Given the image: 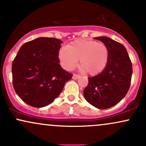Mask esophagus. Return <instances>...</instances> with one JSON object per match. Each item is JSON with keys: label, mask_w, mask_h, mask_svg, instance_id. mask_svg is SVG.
<instances>
[{"label": "esophagus", "mask_w": 146, "mask_h": 146, "mask_svg": "<svg viewBox=\"0 0 146 146\" xmlns=\"http://www.w3.org/2000/svg\"><path fill=\"white\" fill-rule=\"evenodd\" d=\"M80 78V76L79 75H78V74H73V79L77 80V79H78V78Z\"/></svg>", "instance_id": "esophagus-1"}]
</instances>
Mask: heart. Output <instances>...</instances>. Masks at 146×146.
I'll list each match as a JSON object with an SVG mask.
<instances>
[{
    "label": "heart",
    "mask_w": 146,
    "mask_h": 146,
    "mask_svg": "<svg viewBox=\"0 0 146 146\" xmlns=\"http://www.w3.org/2000/svg\"><path fill=\"white\" fill-rule=\"evenodd\" d=\"M109 56L106 45L87 39L75 40L60 49L58 53L59 60L64 69H74L80 60L81 70L90 76H96L105 69Z\"/></svg>",
    "instance_id": "heart-1"
}]
</instances>
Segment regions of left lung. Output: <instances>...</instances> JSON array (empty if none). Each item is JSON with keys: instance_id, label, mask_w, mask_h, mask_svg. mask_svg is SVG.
Wrapping results in <instances>:
<instances>
[{"instance_id": "8db88e82", "label": "left lung", "mask_w": 146, "mask_h": 146, "mask_svg": "<svg viewBox=\"0 0 146 146\" xmlns=\"http://www.w3.org/2000/svg\"><path fill=\"white\" fill-rule=\"evenodd\" d=\"M95 39L106 45L110 56L105 69L96 76L88 78L84 96L91 105L105 110L114 106L127 94L131 84L132 65L126 48L121 43L107 36Z\"/></svg>"}]
</instances>
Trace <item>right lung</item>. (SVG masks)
<instances>
[{
  "label": "right lung",
  "mask_w": 146,
  "mask_h": 146,
  "mask_svg": "<svg viewBox=\"0 0 146 146\" xmlns=\"http://www.w3.org/2000/svg\"><path fill=\"white\" fill-rule=\"evenodd\" d=\"M62 41L39 37L26 42L12 62V83L17 95L34 107L52 103L73 74L61 67L58 58Z\"/></svg>",
  "instance_id": "add662e5"
}]
</instances>
